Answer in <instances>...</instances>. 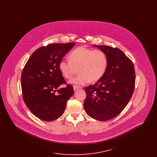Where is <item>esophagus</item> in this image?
Listing matches in <instances>:
<instances>
[{"mask_svg": "<svg viewBox=\"0 0 157 157\" xmlns=\"http://www.w3.org/2000/svg\"><path fill=\"white\" fill-rule=\"evenodd\" d=\"M81 87H80V86H79L74 85V91H76V90H79V89H81Z\"/></svg>", "mask_w": 157, "mask_h": 157, "instance_id": "34e87169", "label": "esophagus"}]
</instances>
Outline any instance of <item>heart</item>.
I'll use <instances>...</instances> for the list:
<instances>
[{"label": "heart", "instance_id": "b5f03b06", "mask_svg": "<svg viewBox=\"0 0 157 157\" xmlns=\"http://www.w3.org/2000/svg\"><path fill=\"white\" fill-rule=\"evenodd\" d=\"M69 59L61 60L59 69L67 79L71 78L78 69L79 74L70 81L73 84L84 85L90 82H97L104 76L108 67L106 55L99 49L78 47L70 53Z\"/></svg>", "mask_w": 157, "mask_h": 157}]
</instances>
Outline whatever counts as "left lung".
Returning a JSON list of instances; mask_svg holds the SVG:
<instances>
[{
  "mask_svg": "<svg viewBox=\"0 0 157 157\" xmlns=\"http://www.w3.org/2000/svg\"><path fill=\"white\" fill-rule=\"evenodd\" d=\"M94 46L105 53L108 67L101 79L85 88L86 97L83 105L91 118L105 121L118 115L132 97L135 83L134 66L117 48Z\"/></svg>",
  "mask_w": 157,
  "mask_h": 157,
  "instance_id": "1",
  "label": "left lung"
}]
</instances>
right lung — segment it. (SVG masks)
<instances>
[{
  "label": "right lung",
  "instance_id": "add662e5",
  "mask_svg": "<svg viewBox=\"0 0 157 157\" xmlns=\"http://www.w3.org/2000/svg\"><path fill=\"white\" fill-rule=\"evenodd\" d=\"M75 43L52 44L32 53L23 68L21 77L23 99L35 116L52 121L62 115L67 101L74 91L72 85L58 90L66 83L59 69L60 61Z\"/></svg>",
  "mask_w": 157,
  "mask_h": 157
}]
</instances>
